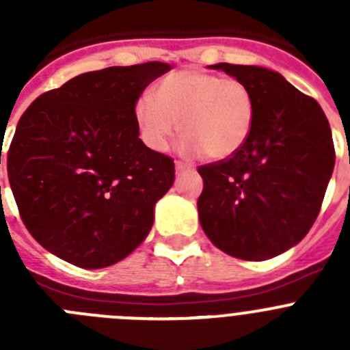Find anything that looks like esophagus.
I'll return each mask as SVG.
<instances>
[{
    "mask_svg": "<svg viewBox=\"0 0 350 350\" xmlns=\"http://www.w3.org/2000/svg\"><path fill=\"white\" fill-rule=\"evenodd\" d=\"M191 166L185 165V163H182V161H175V172L177 173H184L185 170H189Z\"/></svg>",
    "mask_w": 350,
    "mask_h": 350,
    "instance_id": "34e87169",
    "label": "esophagus"
}]
</instances>
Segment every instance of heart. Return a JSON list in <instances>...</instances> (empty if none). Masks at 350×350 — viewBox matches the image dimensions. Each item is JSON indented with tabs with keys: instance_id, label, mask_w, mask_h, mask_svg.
I'll list each match as a JSON object with an SVG mask.
<instances>
[{
	"instance_id": "b5f03b06",
	"label": "heart",
	"mask_w": 350,
	"mask_h": 350,
	"mask_svg": "<svg viewBox=\"0 0 350 350\" xmlns=\"http://www.w3.org/2000/svg\"><path fill=\"white\" fill-rule=\"evenodd\" d=\"M140 138L163 152L180 133L185 152L226 159L249 140L256 120V96L245 82L203 70L170 73L154 88V100L140 96L133 107Z\"/></svg>"
}]
</instances>
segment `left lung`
I'll list each match as a JSON object with an SVG mask.
<instances>
[{
    "mask_svg": "<svg viewBox=\"0 0 350 350\" xmlns=\"http://www.w3.org/2000/svg\"><path fill=\"white\" fill-rule=\"evenodd\" d=\"M256 96V120L237 154L198 168V213L226 254L265 261L301 240L319 215L335 166L332 129L319 103L277 71L219 63Z\"/></svg>",
    "mask_w": 350,
    "mask_h": 350,
    "instance_id": "left-lung-1",
    "label": "left lung"
}]
</instances>
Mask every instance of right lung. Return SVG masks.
Returning a JSON list of instances; mask_svg holds the SVG:
<instances>
[{"instance_id":"add662e5","label":"right lung","mask_w":350,"mask_h":350,"mask_svg":"<svg viewBox=\"0 0 350 350\" xmlns=\"http://www.w3.org/2000/svg\"><path fill=\"white\" fill-rule=\"evenodd\" d=\"M168 70L150 61L82 73L38 96L18 119L6 152L8 180L43 249L96 270L144 242L175 165L138 138L133 107Z\"/></svg>"}]
</instances>
